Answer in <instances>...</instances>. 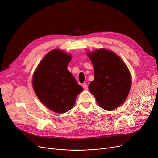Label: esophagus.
Returning <instances> with one entry per match:
<instances>
[{"label":"esophagus","mask_w":158,"mask_h":158,"mask_svg":"<svg viewBox=\"0 0 158 158\" xmlns=\"http://www.w3.org/2000/svg\"><path fill=\"white\" fill-rule=\"evenodd\" d=\"M82 87H83V88L85 89H88V85H87L86 83H84L83 85H82Z\"/></svg>","instance_id":"34e87169"}]
</instances>
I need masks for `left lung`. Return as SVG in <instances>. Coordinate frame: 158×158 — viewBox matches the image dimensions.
<instances>
[{
    "instance_id": "left-lung-1",
    "label": "left lung",
    "mask_w": 158,
    "mask_h": 158,
    "mask_svg": "<svg viewBox=\"0 0 158 158\" xmlns=\"http://www.w3.org/2000/svg\"><path fill=\"white\" fill-rule=\"evenodd\" d=\"M94 68V80L88 88L99 106L112 111L126 98L131 87V77L126 64L113 52L97 49L88 52Z\"/></svg>"
}]
</instances>
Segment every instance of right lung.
I'll list each match as a JSON object with an SVG mask.
<instances>
[{
  "label": "right lung",
  "mask_w": 158,
  "mask_h": 158,
  "mask_svg": "<svg viewBox=\"0 0 158 158\" xmlns=\"http://www.w3.org/2000/svg\"><path fill=\"white\" fill-rule=\"evenodd\" d=\"M72 59L60 50L49 52L34 72L32 86L40 101L57 113L70 110L82 88L77 83L67 66Z\"/></svg>",
  "instance_id": "obj_1"
}]
</instances>
